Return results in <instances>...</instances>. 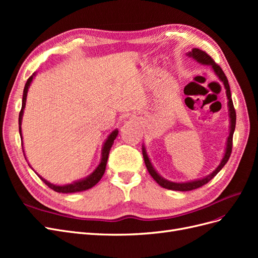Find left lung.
<instances>
[{
  "label": "left lung",
  "instance_id": "left-lung-1",
  "mask_svg": "<svg viewBox=\"0 0 258 258\" xmlns=\"http://www.w3.org/2000/svg\"><path fill=\"white\" fill-rule=\"evenodd\" d=\"M187 56L194 58L195 60H197L198 62H200L201 64H207L210 66L211 68L213 69V71L215 72V74L217 75L218 79H220L224 86H225V89H226V95H227V99H228V107H229V117H230V131H229V136L227 139V145H226V151H225V155L224 157L221 161L220 165L218 167L213 171L212 173L210 175L204 177V178H200V179H196V181H191V182H186V183H174V182H170L168 179H165L162 176H160L157 172H156V170L154 169L153 165L151 163L150 158H148V156L146 154L145 148L143 147V158H144V162H145V166L148 170V172L152 175V177L155 179L156 182H157L161 187L163 188H167V189H171V190H178V191H188V190H192V189H196L199 188V187L204 186L205 184L209 183L211 179H212L220 171L222 170V168L227 163L229 157H230V154H231V150H232V137H233V132H235V128H236V110L235 107H233V103H232V99H231V93H230V87H229V84H228V80L227 77H226L225 73L223 72L222 68L216 64L214 60L211 58L209 54L198 48H192L191 51H189L187 53Z\"/></svg>",
  "mask_w": 258,
  "mask_h": 258
}]
</instances>
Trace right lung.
Returning <instances> with one entry per match:
<instances>
[{
	"mask_svg": "<svg viewBox=\"0 0 258 258\" xmlns=\"http://www.w3.org/2000/svg\"><path fill=\"white\" fill-rule=\"evenodd\" d=\"M35 76V73L31 75L26 85H25V89H23V96H22V106H21V111L19 113V134H20V137L22 139V136H21V120H22V115H23V108H25L26 106V100H27V93H28V89H29V86L31 84V82H32L33 77ZM117 135H118V130H114L112 134L108 136V138L106 139V141L102 147V157H101V161L99 163V166L96 168V170L93 171V172L87 176L86 178H83L81 179V181H77V182H73L71 184H68V185H63V186H58V185H53L49 182L46 181V179H44L42 176L38 175V177H40L42 181L47 185L49 188H51L52 190L57 191V192H63V194H68V192H76V191H83V190H86V189H89L91 188V187L95 186L100 179L101 177L103 176L104 174V171H105V167H106V162H107V158H108V154H110V151H111V147L114 143V140L116 139Z\"/></svg>",
	"mask_w": 258,
	"mask_h": 258,
	"instance_id": "1",
	"label": "right lung"
}]
</instances>
